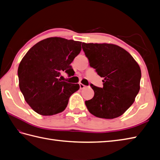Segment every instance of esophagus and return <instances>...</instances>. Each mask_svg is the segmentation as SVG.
<instances>
[{"mask_svg":"<svg viewBox=\"0 0 160 160\" xmlns=\"http://www.w3.org/2000/svg\"><path fill=\"white\" fill-rule=\"evenodd\" d=\"M80 89H84V88H85V85H84V84H82V83H80Z\"/></svg>","mask_w":160,"mask_h":160,"instance_id":"obj_1","label":"esophagus"}]
</instances>
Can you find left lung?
<instances>
[{
	"label": "left lung",
	"instance_id": "left-lung-1",
	"mask_svg": "<svg viewBox=\"0 0 160 160\" xmlns=\"http://www.w3.org/2000/svg\"><path fill=\"white\" fill-rule=\"evenodd\" d=\"M82 45L90 66L104 78L102 88L91 84L94 96L85 101L87 109L100 118L120 116L134 102L140 91V66L130 53L116 45L83 42Z\"/></svg>",
	"mask_w": 160,
	"mask_h": 160
}]
</instances>
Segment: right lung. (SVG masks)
<instances>
[{"instance_id": "right-lung-1", "label": "right lung", "mask_w": 160, "mask_h": 160, "mask_svg": "<svg viewBox=\"0 0 160 160\" xmlns=\"http://www.w3.org/2000/svg\"><path fill=\"white\" fill-rule=\"evenodd\" d=\"M82 42L52 37L36 43L20 61L19 87L30 107L42 115H53L65 109L78 84L61 81L63 71L74 73L70 65L80 53Z\"/></svg>"}]
</instances>
